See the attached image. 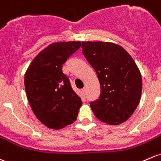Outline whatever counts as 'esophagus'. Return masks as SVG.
I'll list each match as a JSON object with an SVG mask.
<instances>
[{"label": "esophagus", "mask_w": 161, "mask_h": 161, "mask_svg": "<svg viewBox=\"0 0 161 161\" xmlns=\"http://www.w3.org/2000/svg\"><path fill=\"white\" fill-rule=\"evenodd\" d=\"M82 92H83L84 94H86V87H84L83 89H82Z\"/></svg>", "instance_id": "34e87169"}]
</instances>
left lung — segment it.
<instances>
[{
	"label": "left lung",
	"instance_id": "left-lung-1",
	"mask_svg": "<svg viewBox=\"0 0 161 161\" xmlns=\"http://www.w3.org/2000/svg\"><path fill=\"white\" fill-rule=\"evenodd\" d=\"M82 48L100 84L99 98L90 103L94 115L107 124L124 123L141 98L142 77L137 65L123 47L115 43L82 42Z\"/></svg>",
	"mask_w": 161,
	"mask_h": 161
}]
</instances>
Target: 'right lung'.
<instances>
[{
	"label": "right lung",
	"mask_w": 161,
	"mask_h": 161,
	"mask_svg": "<svg viewBox=\"0 0 161 161\" xmlns=\"http://www.w3.org/2000/svg\"><path fill=\"white\" fill-rule=\"evenodd\" d=\"M80 46V42L51 44L32 60L25 74L32 111L50 129H62L77 119L82 103L62 72V65Z\"/></svg>",
	"instance_id": "1"
}]
</instances>
